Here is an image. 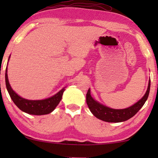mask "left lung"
Instances as JSON below:
<instances>
[{
  "mask_svg": "<svg viewBox=\"0 0 158 158\" xmlns=\"http://www.w3.org/2000/svg\"><path fill=\"white\" fill-rule=\"evenodd\" d=\"M150 89V80L144 96L131 106L124 109H114L101 104L90 96V88L86 94V103L91 113L99 119L106 122H122L129 119L139 111L148 98Z\"/></svg>",
  "mask_w": 158,
  "mask_h": 158,
  "instance_id": "8db88e82",
  "label": "left lung"
}]
</instances>
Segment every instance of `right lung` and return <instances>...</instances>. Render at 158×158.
<instances>
[{
	"label": "right lung",
	"mask_w": 158,
	"mask_h": 158,
	"mask_svg": "<svg viewBox=\"0 0 158 158\" xmlns=\"http://www.w3.org/2000/svg\"><path fill=\"white\" fill-rule=\"evenodd\" d=\"M6 85L10 98L15 104L17 106V107L25 113L33 114V115H44V114H48L53 111L56 106L59 104L60 101H61L62 94L65 90L64 88H62L55 96L49 98L44 99V100L33 101L21 98L18 94H16L10 87L8 79L7 68L6 70Z\"/></svg>",
	"instance_id": "obj_1"
}]
</instances>
